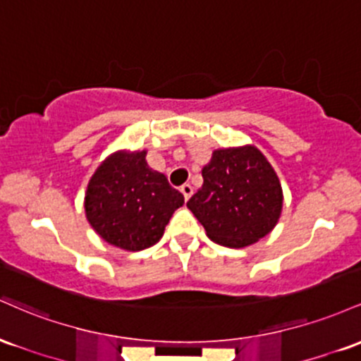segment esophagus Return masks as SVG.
I'll list each match as a JSON object with an SVG mask.
<instances>
[{
    "instance_id": "obj_1",
    "label": "esophagus",
    "mask_w": 361,
    "mask_h": 361,
    "mask_svg": "<svg viewBox=\"0 0 361 361\" xmlns=\"http://www.w3.org/2000/svg\"><path fill=\"white\" fill-rule=\"evenodd\" d=\"M180 192L184 194V200L188 201L189 197L192 196V185H191V184H184V185H180Z\"/></svg>"
}]
</instances>
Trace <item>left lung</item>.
<instances>
[{
	"mask_svg": "<svg viewBox=\"0 0 361 361\" xmlns=\"http://www.w3.org/2000/svg\"><path fill=\"white\" fill-rule=\"evenodd\" d=\"M188 208L216 244L240 249L274 228L283 208L279 179L256 147L214 149Z\"/></svg>",
	"mask_w": 361,
	"mask_h": 361,
	"instance_id": "1",
	"label": "left lung"
}]
</instances>
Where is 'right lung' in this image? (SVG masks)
<instances>
[{
    "label": "right lung",
    "instance_id": "obj_1",
    "mask_svg": "<svg viewBox=\"0 0 361 361\" xmlns=\"http://www.w3.org/2000/svg\"><path fill=\"white\" fill-rule=\"evenodd\" d=\"M182 204L184 196L167 177L148 167L147 149L109 155L85 192V214L92 228L111 245L133 252L155 245Z\"/></svg>",
    "mask_w": 361,
    "mask_h": 361
}]
</instances>
